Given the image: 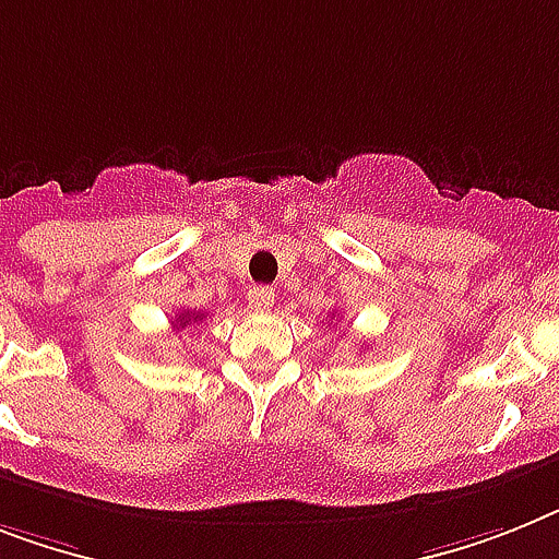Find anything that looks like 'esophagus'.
I'll list each match as a JSON object with an SVG mask.
<instances>
[{
    "label": "esophagus",
    "mask_w": 559,
    "mask_h": 559,
    "mask_svg": "<svg viewBox=\"0 0 559 559\" xmlns=\"http://www.w3.org/2000/svg\"><path fill=\"white\" fill-rule=\"evenodd\" d=\"M248 302H251V308H257V311H265V308L274 306V290L253 288L251 294H248Z\"/></svg>",
    "instance_id": "obj_1"
}]
</instances>
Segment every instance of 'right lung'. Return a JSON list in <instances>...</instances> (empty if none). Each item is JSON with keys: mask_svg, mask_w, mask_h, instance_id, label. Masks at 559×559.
Wrapping results in <instances>:
<instances>
[{"mask_svg": "<svg viewBox=\"0 0 559 559\" xmlns=\"http://www.w3.org/2000/svg\"><path fill=\"white\" fill-rule=\"evenodd\" d=\"M202 317H205V313H200V311H179L177 317H174V325H177V329H186V325L202 320Z\"/></svg>", "mask_w": 559, "mask_h": 559, "instance_id": "obj_1", "label": "right lung"}]
</instances>
